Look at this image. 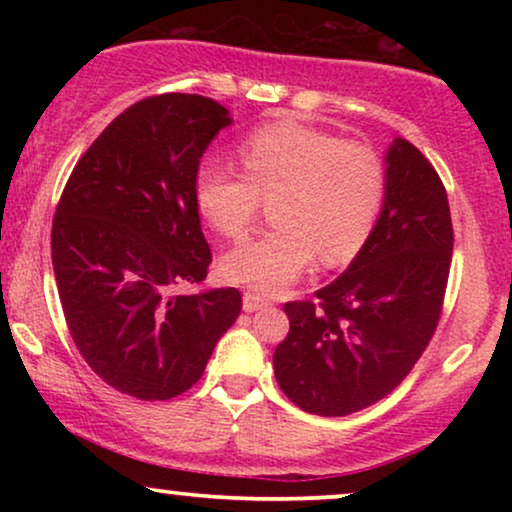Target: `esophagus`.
<instances>
[{"mask_svg":"<svg viewBox=\"0 0 512 512\" xmlns=\"http://www.w3.org/2000/svg\"><path fill=\"white\" fill-rule=\"evenodd\" d=\"M270 305V300L268 298H263V296H258V293H251V291H247L242 296V307H244V312H256V310H263V307H268Z\"/></svg>","mask_w":512,"mask_h":512,"instance_id":"34e87169","label":"esophagus"}]
</instances>
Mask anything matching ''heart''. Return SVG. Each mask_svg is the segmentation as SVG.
Instances as JSON below:
<instances>
[{
  "mask_svg": "<svg viewBox=\"0 0 512 512\" xmlns=\"http://www.w3.org/2000/svg\"><path fill=\"white\" fill-rule=\"evenodd\" d=\"M242 172L207 160L195 174V202L209 226L242 240L272 205L275 228L226 254L230 282L272 293L310 268L354 261L366 247L384 195L387 167L375 146L296 121L263 125L240 144Z\"/></svg>",
  "mask_w": 512,
  "mask_h": 512,
  "instance_id": "obj_1",
  "label": "heart"
}]
</instances>
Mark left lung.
Masks as SVG:
<instances>
[{
    "label": "left lung",
    "mask_w": 512,
    "mask_h": 512,
    "mask_svg": "<svg viewBox=\"0 0 512 512\" xmlns=\"http://www.w3.org/2000/svg\"><path fill=\"white\" fill-rule=\"evenodd\" d=\"M452 247L443 181L417 146L394 139L387 195L366 247L314 303L284 305L291 328L272 363L289 401L345 417L391 394L436 333Z\"/></svg>",
    "instance_id": "1"
}]
</instances>
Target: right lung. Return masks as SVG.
Here are the masks:
<instances>
[{
  "label": "right lung",
  "mask_w": 512,
  "mask_h": 512,
  "mask_svg": "<svg viewBox=\"0 0 512 512\" xmlns=\"http://www.w3.org/2000/svg\"><path fill=\"white\" fill-rule=\"evenodd\" d=\"M230 125L212 97L165 93L116 116L69 174L51 256L67 328L109 387L139 401L184 394L240 317L237 289L174 293L207 277L195 174Z\"/></svg>",
  "instance_id": "add662e5"
}]
</instances>
